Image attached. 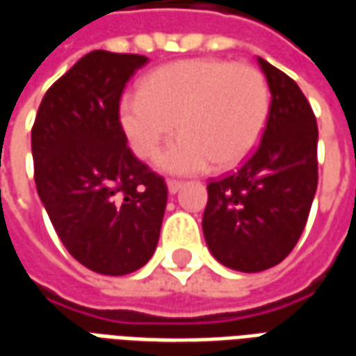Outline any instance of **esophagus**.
<instances>
[{
  "instance_id": "obj_1",
  "label": "esophagus",
  "mask_w": 356,
  "mask_h": 356,
  "mask_svg": "<svg viewBox=\"0 0 356 356\" xmlns=\"http://www.w3.org/2000/svg\"><path fill=\"white\" fill-rule=\"evenodd\" d=\"M183 186V181H177V179H168V191L170 194H175Z\"/></svg>"
}]
</instances>
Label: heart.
Listing matches in <instances>:
<instances>
[{
  "mask_svg": "<svg viewBox=\"0 0 356 356\" xmlns=\"http://www.w3.org/2000/svg\"><path fill=\"white\" fill-rule=\"evenodd\" d=\"M270 112V89L259 68L225 58H185L147 74L139 93L120 101V124L133 152L158 156L170 173H198L213 162L231 168L261 139Z\"/></svg>",
  "mask_w": 356,
  "mask_h": 356,
  "instance_id": "heart-1",
  "label": "heart"
}]
</instances>
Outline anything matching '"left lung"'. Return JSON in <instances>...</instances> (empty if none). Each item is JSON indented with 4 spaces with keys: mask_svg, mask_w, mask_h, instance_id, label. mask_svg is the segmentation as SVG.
Masks as SVG:
<instances>
[{
    "mask_svg": "<svg viewBox=\"0 0 356 356\" xmlns=\"http://www.w3.org/2000/svg\"><path fill=\"white\" fill-rule=\"evenodd\" d=\"M259 66L270 89L261 143L238 170L209 181L202 219L213 257L242 273H259L288 257L318 185L313 108L288 74L263 58Z\"/></svg>",
    "mask_w": 356,
    "mask_h": 356,
    "instance_id": "8db88e82",
    "label": "left lung"
}]
</instances>
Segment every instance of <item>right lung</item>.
Instances as JSON below:
<instances>
[{
	"label": "right lung",
	"instance_id": "1",
	"mask_svg": "<svg viewBox=\"0 0 356 356\" xmlns=\"http://www.w3.org/2000/svg\"><path fill=\"white\" fill-rule=\"evenodd\" d=\"M147 57L91 51L42 99L32 127L38 194L58 238L95 273L129 275L152 257L168 186L127 147L125 83Z\"/></svg>",
	"mask_w": 356,
	"mask_h": 356
}]
</instances>
